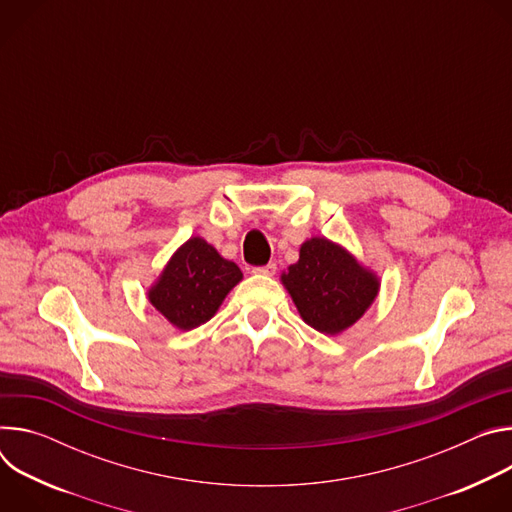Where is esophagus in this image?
<instances>
[{
  "mask_svg": "<svg viewBox=\"0 0 512 512\" xmlns=\"http://www.w3.org/2000/svg\"><path fill=\"white\" fill-rule=\"evenodd\" d=\"M275 271H277L275 263H267L263 267H255L253 269V273H257V275H275Z\"/></svg>",
  "mask_w": 512,
  "mask_h": 512,
  "instance_id": "34e87169",
  "label": "esophagus"
}]
</instances>
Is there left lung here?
<instances>
[{"instance_id": "left-lung-1", "label": "left lung", "mask_w": 512, "mask_h": 512, "mask_svg": "<svg viewBox=\"0 0 512 512\" xmlns=\"http://www.w3.org/2000/svg\"><path fill=\"white\" fill-rule=\"evenodd\" d=\"M281 283L302 320L328 336L356 324L381 289V279L373 269L326 237L302 243L298 263L281 273Z\"/></svg>"}]
</instances>
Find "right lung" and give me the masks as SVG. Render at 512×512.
Segmentation results:
<instances>
[{
    "label": "right lung",
    "instance_id": "obj_1",
    "mask_svg": "<svg viewBox=\"0 0 512 512\" xmlns=\"http://www.w3.org/2000/svg\"><path fill=\"white\" fill-rule=\"evenodd\" d=\"M241 279L237 263L225 259L202 237H190L152 283L148 300L174 328L192 330L218 312Z\"/></svg>",
    "mask_w": 512,
    "mask_h": 512
}]
</instances>
